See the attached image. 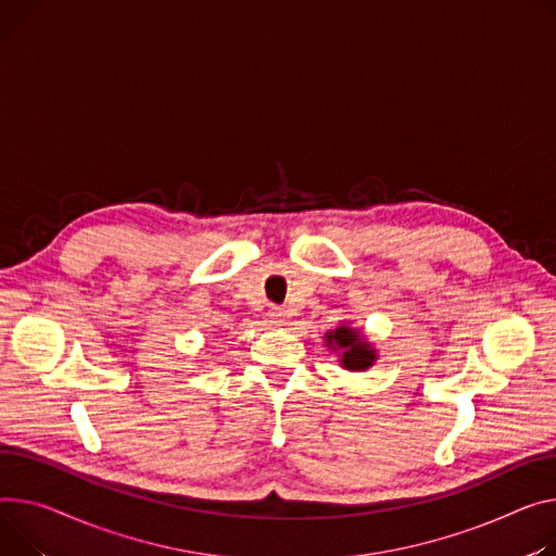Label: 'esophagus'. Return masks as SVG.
Instances as JSON below:
<instances>
[{
	"mask_svg": "<svg viewBox=\"0 0 556 556\" xmlns=\"http://www.w3.org/2000/svg\"><path fill=\"white\" fill-rule=\"evenodd\" d=\"M268 319H270V324H273V326H283L286 315H283V311H281V308H270V311H268Z\"/></svg>",
	"mask_w": 556,
	"mask_h": 556,
	"instance_id": "esophagus-1",
	"label": "esophagus"
}]
</instances>
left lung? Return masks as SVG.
Segmentation results:
<instances>
[{
    "label": "left lung",
    "mask_w": 556,
    "mask_h": 556,
    "mask_svg": "<svg viewBox=\"0 0 556 556\" xmlns=\"http://www.w3.org/2000/svg\"><path fill=\"white\" fill-rule=\"evenodd\" d=\"M326 346L340 351V364L346 371H366L378 359L376 349L351 326H338L336 330L326 332Z\"/></svg>",
    "instance_id": "1"
}]
</instances>
